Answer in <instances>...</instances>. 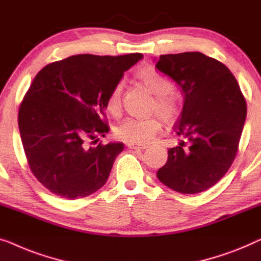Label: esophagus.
<instances>
[{"label":"esophagus","mask_w":261,"mask_h":261,"mask_svg":"<svg viewBox=\"0 0 261 261\" xmlns=\"http://www.w3.org/2000/svg\"><path fill=\"white\" fill-rule=\"evenodd\" d=\"M126 146L129 149H146L148 148V145L146 144H132V143H127Z\"/></svg>","instance_id":"esophagus-1"}]
</instances>
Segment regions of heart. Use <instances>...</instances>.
<instances>
[{
	"label": "heart",
	"mask_w": 261,
	"mask_h": 261,
	"mask_svg": "<svg viewBox=\"0 0 261 261\" xmlns=\"http://www.w3.org/2000/svg\"><path fill=\"white\" fill-rule=\"evenodd\" d=\"M137 79L155 95V100L152 104V111H155L164 122L170 123L176 118L178 112V106L175 98L172 97L174 92V84L170 80L164 78L160 73L152 68H142L137 72ZM122 83L116 84L110 92L106 101L109 112L112 115H118L122 109ZM161 130V123L156 117L145 119L127 118L123 120L116 127L115 135L120 141L132 143V144H146L159 134Z\"/></svg>",
	"instance_id": "obj_1"
}]
</instances>
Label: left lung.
<instances>
[{"label": "left lung", "instance_id": "1", "mask_svg": "<svg viewBox=\"0 0 261 261\" xmlns=\"http://www.w3.org/2000/svg\"><path fill=\"white\" fill-rule=\"evenodd\" d=\"M156 68L174 80L183 108L157 178L175 192L197 194L222 178L236 159L247 115L239 84L228 68L200 52L161 56Z\"/></svg>", "mask_w": 261, "mask_h": 261}]
</instances>
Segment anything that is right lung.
<instances>
[{"mask_svg":"<svg viewBox=\"0 0 261 261\" xmlns=\"http://www.w3.org/2000/svg\"><path fill=\"white\" fill-rule=\"evenodd\" d=\"M141 59V53L78 54L36 74L20 106L19 129L29 168L53 194L80 199L108 181L124 144H89L109 132L104 119L109 94Z\"/></svg>","mask_w":261,"mask_h":261,"instance_id":"right-lung-1","label":"right lung"}]
</instances>
